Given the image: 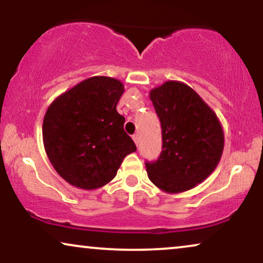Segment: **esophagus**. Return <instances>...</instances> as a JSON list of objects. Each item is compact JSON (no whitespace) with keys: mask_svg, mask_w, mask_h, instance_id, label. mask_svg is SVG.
<instances>
[{"mask_svg":"<svg viewBox=\"0 0 263 263\" xmlns=\"http://www.w3.org/2000/svg\"><path fill=\"white\" fill-rule=\"evenodd\" d=\"M133 140H134L135 145L138 146V145H139V142H140V135H139V134H135L134 136H133Z\"/></svg>","mask_w":263,"mask_h":263,"instance_id":"esophagus-1","label":"esophagus"}]
</instances>
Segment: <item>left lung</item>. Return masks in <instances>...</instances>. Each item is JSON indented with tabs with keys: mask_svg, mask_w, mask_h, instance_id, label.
Listing matches in <instances>:
<instances>
[{
	"mask_svg": "<svg viewBox=\"0 0 263 263\" xmlns=\"http://www.w3.org/2000/svg\"><path fill=\"white\" fill-rule=\"evenodd\" d=\"M149 99L161 123L163 149L156 163H146L147 175L165 193L188 192L218 166L224 151L222 125L184 82H164L151 89Z\"/></svg>",
	"mask_w": 263,
	"mask_h": 263,
	"instance_id": "obj_1",
	"label": "left lung"
}]
</instances>
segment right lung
I'll return each mask as SVG.
<instances>
[{
	"label": "right lung",
	"mask_w": 263,
	"mask_h": 263,
	"mask_svg": "<svg viewBox=\"0 0 263 263\" xmlns=\"http://www.w3.org/2000/svg\"><path fill=\"white\" fill-rule=\"evenodd\" d=\"M123 92L117 79L92 77L49 105L43 143L53 168L70 185L102 188L115 178L125 156L136 151L116 110Z\"/></svg>",
	"instance_id": "right-lung-1"
}]
</instances>
